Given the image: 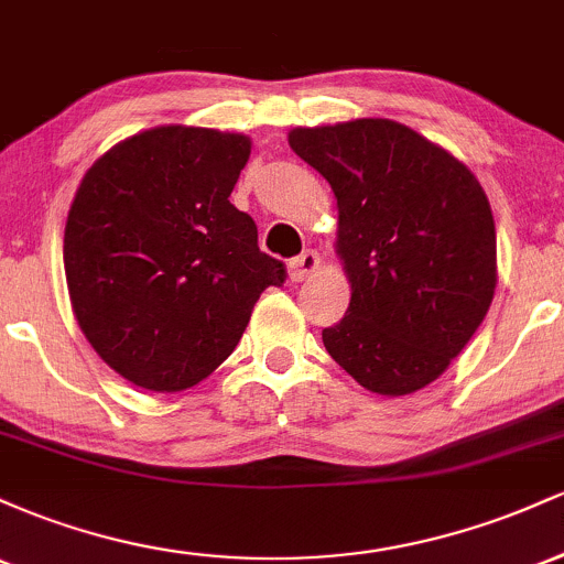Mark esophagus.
<instances>
[{"mask_svg": "<svg viewBox=\"0 0 564 564\" xmlns=\"http://www.w3.org/2000/svg\"><path fill=\"white\" fill-rule=\"evenodd\" d=\"M318 268H321V257L315 254V251H302L296 260L289 262V278L294 283L307 281V278L315 275V270Z\"/></svg>", "mask_w": 564, "mask_h": 564, "instance_id": "obj_1", "label": "esophagus"}]
</instances>
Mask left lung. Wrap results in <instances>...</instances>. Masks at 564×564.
Masks as SVG:
<instances>
[{
  "label": "left lung",
  "mask_w": 564,
  "mask_h": 564,
  "mask_svg": "<svg viewBox=\"0 0 564 564\" xmlns=\"http://www.w3.org/2000/svg\"><path fill=\"white\" fill-rule=\"evenodd\" d=\"M289 145L336 196L347 315L323 345L368 392L432 384L467 347L496 291V223L480 180L392 119L296 127Z\"/></svg>",
  "instance_id": "left-lung-1"
}]
</instances>
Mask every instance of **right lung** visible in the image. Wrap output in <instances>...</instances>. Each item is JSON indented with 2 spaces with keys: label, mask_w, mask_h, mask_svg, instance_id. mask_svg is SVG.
Instances as JSON below:
<instances>
[{
  "label": "right lung",
  "mask_w": 564,
  "mask_h": 564,
  "mask_svg": "<svg viewBox=\"0 0 564 564\" xmlns=\"http://www.w3.org/2000/svg\"><path fill=\"white\" fill-rule=\"evenodd\" d=\"M249 153L241 132L153 127L82 177L63 236L70 307L134 387L198 384L241 341L262 291L286 281L228 200Z\"/></svg>",
  "instance_id": "obj_1"
}]
</instances>
